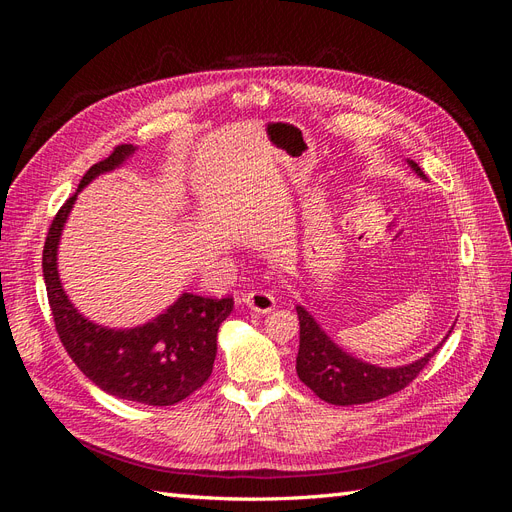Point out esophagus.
I'll list each match as a JSON object with an SVG mask.
<instances>
[{"mask_svg":"<svg viewBox=\"0 0 512 512\" xmlns=\"http://www.w3.org/2000/svg\"><path fill=\"white\" fill-rule=\"evenodd\" d=\"M243 303L252 309V312H258V314H269L275 309V297L273 292L269 290H252L247 292L243 297Z\"/></svg>","mask_w":512,"mask_h":512,"instance_id":"34e87169","label":"esophagus"}]
</instances>
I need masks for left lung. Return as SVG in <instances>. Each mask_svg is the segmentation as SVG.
<instances>
[{"label": "left lung", "instance_id": "1", "mask_svg": "<svg viewBox=\"0 0 512 512\" xmlns=\"http://www.w3.org/2000/svg\"><path fill=\"white\" fill-rule=\"evenodd\" d=\"M408 164L418 177L427 179L416 162L408 160ZM297 314L301 327L297 356L299 380L309 386L322 401L333 406L369 404V401L399 393L421 374L431 356L442 346L438 344L423 359L410 365L376 367L363 363L361 359H354L352 354L333 344V339L320 329V324L301 305H297Z\"/></svg>", "mask_w": 512, "mask_h": 512}]
</instances>
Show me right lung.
<instances>
[{
    "instance_id": "1",
    "label": "right lung",
    "mask_w": 512,
    "mask_h": 512,
    "mask_svg": "<svg viewBox=\"0 0 512 512\" xmlns=\"http://www.w3.org/2000/svg\"><path fill=\"white\" fill-rule=\"evenodd\" d=\"M132 153V145H117L111 156L87 170L79 190L57 211L42 252L44 284L61 344L91 382L108 395L136 404L175 406L209 380L218 329L235 301L183 292L164 314L143 327L106 329L70 303L57 273V245L76 196L91 179L117 168Z\"/></svg>"
}]
</instances>
